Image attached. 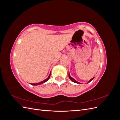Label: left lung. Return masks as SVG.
Wrapping results in <instances>:
<instances>
[{
	"label": "left lung",
	"instance_id": "1",
	"mask_svg": "<svg viewBox=\"0 0 120 120\" xmlns=\"http://www.w3.org/2000/svg\"><path fill=\"white\" fill-rule=\"evenodd\" d=\"M68 77H69V78H70V79H71V80L72 81V82H75V83H80L79 82H78L77 81H76L75 79H73L72 78V77H71V76H70V73H69V72H68ZM94 79V78H92V79H90V80L88 82V83H89V82H90V81H92L93 79Z\"/></svg>",
	"mask_w": 120,
	"mask_h": 120
}]
</instances>
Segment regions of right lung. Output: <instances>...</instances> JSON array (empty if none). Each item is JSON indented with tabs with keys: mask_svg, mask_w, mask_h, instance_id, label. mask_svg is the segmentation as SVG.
<instances>
[{
	"mask_svg": "<svg viewBox=\"0 0 120 120\" xmlns=\"http://www.w3.org/2000/svg\"><path fill=\"white\" fill-rule=\"evenodd\" d=\"M50 74L49 75V76L48 77V78H47V79H45V80H43V81H42V82H39V83H30V84L31 85H34V86H37V85H41V84H42V83H45V82H46V81H48L49 79V78H50Z\"/></svg>",
	"mask_w": 120,
	"mask_h": 120,
	"instance_id": "obj_1",
	"label": "right lung"
}]
</instances>
